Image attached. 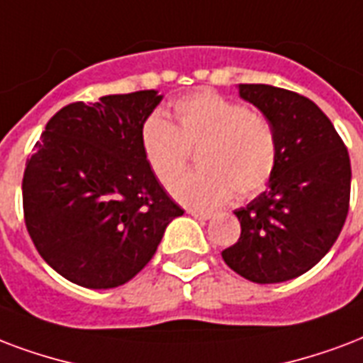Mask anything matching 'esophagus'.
<instances>
[{"instance_id": "obj_1", "label": "esophagus", "mask_w": 363, "mask_h": 363, "mask_svg": "<svg viewBox=\"0 0 363 363\" xmlns=\"http://www.w3.org/2000/svg\"><path fill=\"white\" fill-rule=\"evenodd\" d=\"M188 213L192 215L194 218H200V220H207V218L213 217V213L209 211H198V209H188Z\"/></svg>"}]
</instances>
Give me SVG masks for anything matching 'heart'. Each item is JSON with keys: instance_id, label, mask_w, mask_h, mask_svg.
<instances>
[{"instance_id": "1", "label": "heart", "mask_w": 363, "mask_h": 363, "mask_svg": "<svg viewBox=\"0 0 363 363\" xmlns=\"http://www.w3.org/2000/svg\"><path fill=\"white\" fill-rule=\"evenodd\" d=\"M175 125L152 114L140 129V145L152 173L169 184L196 152L194 173L173 182L171 194L190 207L211 209L236 194L245 200L267 186L278 146L270 121L215 91H198L173 102Z\"/></svg>"}]
</instances>
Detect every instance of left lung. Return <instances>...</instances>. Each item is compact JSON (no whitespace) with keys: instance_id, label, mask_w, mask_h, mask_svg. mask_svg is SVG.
<instances>
[{"instance_id":"obj_1","label":"left lung","mask_w":363,"mask_h":363,"mask_svg":"<svg viewBox=\"0 0 363 363\" xmlns=\"http://www.w3.org/2000/svg\"><path fill=\"white\" fill-rule=\"evenodd\" d=\"M240 96L270 121L278 160L267 192L234 211L242 234L223 259L245 280L280 284L308 272L341 234L350 157L311 99L264 83H242Z\"/></svg>"}]
</instances>
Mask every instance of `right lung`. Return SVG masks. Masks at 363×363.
<instances>
[{
  "instance_id": "right-lung-1",
  "label": "right lung",
  "mask_w": 363,
  "mask_h": 363,
  "mask_svg": "<svg viewBox=\"0 0 363 363\" xmlns=\"http://www.w3.org/2000/svg\"><path fill=\"white\" fill-rule=\"evenodd\" d=\"M157 91L72 102L47 121L26 162L22 206L38 253L89 289L123 286L148 264L182 209L146 162L140 129Z\"/></svg>"
}]
</instances>
